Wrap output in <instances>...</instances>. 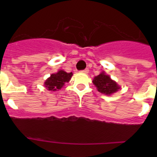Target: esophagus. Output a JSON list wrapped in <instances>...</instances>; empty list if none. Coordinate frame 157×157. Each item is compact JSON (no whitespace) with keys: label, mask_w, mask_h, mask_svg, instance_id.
I'll return each mask as SVG.
<instances>
[{"label":"esophagus","mask_w":157,"mask_h":157,"mask_svg":"<svg viewBox=\"0 0 157 157\" xmlns=\"http://www.w3.org/2000/svg\"><path fill=\"white\" fill-rule=\"evenodd\" d=\"M81 72L82 73H85V74H87V73L89 72V69L86 68V69H85V70H82V71H81Z\"/></svg>","instance_id":"obj_1"}]
</instances>
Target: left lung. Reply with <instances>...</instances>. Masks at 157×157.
I'll return each instance as SVG.
<instances>
[{"instance_id": "obj_1", "label": "left lung", "mask_w": 157, "mask_h": 157, "mask_svg": "<svg viewBox=\"0 0 157 157\" xmlns=\"http://www.w3.org/2000/svg\"><path fill=\"white\" fill-rule=\"evenodd\" d=\"M93 83L100 93L105 95H111L120 89V86L104 71L101 72L98 76L94 77Z\"/></svg>"}]
</instances>
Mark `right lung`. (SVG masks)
<instances>
[{
    "label": "right lung",
    "instance_id": "1",
    "mask_svg": "<svg viewBox=\"0 0 157 157\" xmlns=\"http://www.w3.org/2000/svg\"><path fill=\"white\" fill-rule=\"evenodd\" d=\"M73 75L72 72L67 73L66 71L59 70V71L52 74L45 82V87L49 91L59 90L64 86L66 82L70 81L71 78Z\"/></svg>",
    "mask_w": 157,
    "mask_h": 157
}]
</instances>
